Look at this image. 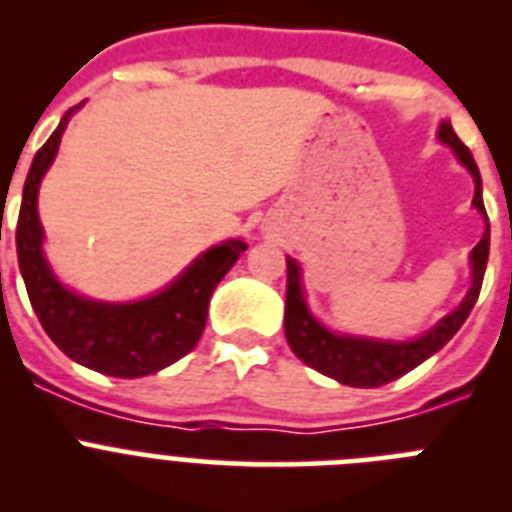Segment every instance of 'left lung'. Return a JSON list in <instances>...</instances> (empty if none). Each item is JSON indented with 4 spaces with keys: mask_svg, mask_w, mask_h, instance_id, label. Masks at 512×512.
Masks as SVG:
<instances>
[{
    "mask_svg": "<svg viewBox=\"0 0 512 512\" xmlns=\"http://www.w3.org/2000/svg\"><path fill=\"white\" fill-rule=\"evenodd\" d=\"M438 138L446 146L454 148L456 158L467 166L469 174L474 176V200L472 205L477 207L482 215L487 217L485 202H482V179H479V169L474 164L472 153L454 133L451 122H441L438 128ZM487 256H490V220H487V230L482 235V241L474 246L472 251V289L467 292L464 302L456 307L451 315L441 320L433 330H428L418 341L408 343H392V341H369V338H354V336H336L328 328L312 318L310 310L305 305V295L300 287V266L292 259H287V307H284V336H287L289 348L305 361L307 366L318 369L320 374L330 379H338L348 387H382V384L392 382V379L408 374L418 364H423L428 356H433L438 348L454 338L456 330L464 325L469 318L474 302L482 289V279H485Z\"/></svg>",
    "mask_w": 512,
    "mask_h": 512,
    "instance_id": "1",
    "label": "left lung"
}]
</instances>
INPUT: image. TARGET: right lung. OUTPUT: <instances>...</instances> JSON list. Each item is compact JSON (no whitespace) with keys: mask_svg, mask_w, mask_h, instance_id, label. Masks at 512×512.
Segmentation results:
<instances>
[{"mask_svg":"<svg viewBox=\"0 0 512 512\" xmlns=\"http://www.w3.org/2000/svg\"><path fill=\"white\" fill-rule=\"evenodd\" d=\"M71 112L63 115L61 125L35 153L22 189L17 261L27 297L45 333L69 359L110 377H146L197 346L212 292L248 246L243 241H225L223 246L210 248L161 295L133 305H104L63 289L40 251L43 228L38 220V187L56 158Z\"/></svg>","mask_w":512,"mask_h":512,"instance_id":"obj_1","label":"right lung"}]
</instances>
